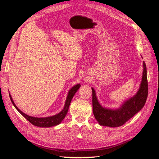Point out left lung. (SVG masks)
Segmentation results:
<instances>
[{
  "label": "left lung",
  "instance_id": "1",
  "mask_svg": "<svg viewBox=\"0 0 159 159\" xmlns=\"http://www.w3.org/2000/svg\"><path fill=\"white\" fill-rule=\"evenodd\" d=\"M143 72L140 88L135 95L124 102L117 109H109L103 107L98 102L94 89L91 88L93 113L100 125L111 127L121 126L145 105L148 96V81L145 61H143Z\"/></svg>",
  "mask_w": 159,
  "mask_h": 159
}]
</instances>
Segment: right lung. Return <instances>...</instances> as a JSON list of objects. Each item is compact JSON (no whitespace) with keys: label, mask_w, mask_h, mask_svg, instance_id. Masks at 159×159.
<instances>
[{"label":"right lung","mask_w":159,"mask_h":159,"mask_svg":"<svg viewBox=\"0 0 159 159\" xmlns=\"http://www.w3.org/2000/svg\"><path fill=\"white\" fill-rule=\"evenodd\" d=\"M80 86L81 85L80 84H78L75 85L74 86H73V87L70 89V91H68V94L67 95L64 109H62L59 113L53 115V116L46 117H34L29 116V115L23 113L21 110H20L17 107L15 103H14L10 93H9V96H10V99L14 107H15L18 110V111L24 117H25L30 123H31L32 125H34L37 126V127H50L57 125H59L62 121H63V119L65 118L66 115H67V113L68 111V109L70 107V103L71 102V99L73 98L75 93L77 92V91H78V89L80 88Z\"/></svg>","instance_id":"obj_1"}]
</instances>
